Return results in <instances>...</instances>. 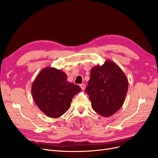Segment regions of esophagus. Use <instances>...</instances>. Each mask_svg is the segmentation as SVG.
<instances>
[{
	"instance_id": "obj_1",
	"label": "esophagus",
	"mask_w": 158,
	"mask_h": 158,
	"mask_svg": "<svg viewBox=\"0 0 158 158\" xmlns=\"http://www.w3.org/2000/svg\"><path fill=\"white\" fill-rule=\"evenodd\" d=\"M80 86H81V89H82V90H84V89H85V86H86V85H85V84L83 83V84H81V85H80Z\"/></svg>"
}]
</instances>
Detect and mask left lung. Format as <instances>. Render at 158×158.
Segmentation results:
<instances>
[{
  "label": "left lung",
  "instance_id": "8db88e82",
  "mask_svg": "<svg viewBox=\"0 0 158 158\" xmlns=\"http://www.w3.org/2000/svg\"><path fill=\"white\" fill-rule=\"evenodd\" d=\"M128 90V81L120 67L111 60H106L90 71L85 90L92 107L103 117H109L122 107Z\"/></svg>",
  "mask_w": 158,
  "mask_h": 158
}]
</instances>
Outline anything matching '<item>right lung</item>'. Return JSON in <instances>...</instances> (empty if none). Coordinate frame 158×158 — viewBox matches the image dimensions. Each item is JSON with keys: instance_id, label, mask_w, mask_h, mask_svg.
Instances as JSON below:
<instances>
[{"instance_id": "1", "label": "right lung", "mask_w": 158, "mask_h": 158, "mask_svg": "<svg viewBox=\"0 0 158 158\" xmlns=\"http://www.w3.org/2000/svg\"><path fill=\"white\" fill-rule=\"evenodd\" d=\"M80 86L67 81L66 73L55 68H44L34 79L31 92L36 106L49 117L58 118L69 109Z\"/></svg>"}]
</instances>
